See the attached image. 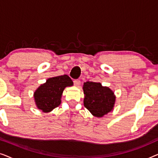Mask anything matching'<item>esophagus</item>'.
<instances>
[{
	"instance_id": "esophagus-1",
	"label": "esophagus",
	"mask_w": 158,
	"mask_h": 158,
	"mask_svg": "<svg viewBox=\"0 0 158 158\" xmlns=\"http://www.w3.org/2000/svg\"><path fill=\"white\" fill-rule=\"evenodd\" d=\"M73 83H74V85L75 86H79L80 84H81V81L78 79H76V80H74L73 81Z\"/></svg>"
}]
</instances>
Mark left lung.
<instances>
[{
  "instance_id": "8db88e82",
  "label": "left lung",
  "mask_w": 158,
  "mask_h": 158,
  "mask_svg": "<svg viewBox=\"0 0 158 158\" xmlns=\"http://www.w3.org/2000/svg\"><path fill=\"white\" fill-rule=\"evenodd\" d=\"M84 106L96 117H102L113 109L115 103L114 93L100 83L87 81L84 83Z\"/></svg>"
}]
</instances>
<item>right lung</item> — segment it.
Returning <instances> with one entry per match:
<instances>
[{"label":"right lung","instance_id":"obj_1","mask_svg":"<svg viewBox=\"0 0 158 158\" xmlns=\"http://www.w3.org/2000/svg\"><path fill=\"white\" fill-rule=\"evenodd\" d=\"M73 81L67 75L50 77L34 93V99L39 109L49 112L60 106L64 88L73 85Z\"/></svg>","mask_w":158,"mask_h":158}]
</instances>
